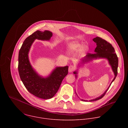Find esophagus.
Here are the masks:
<instances>
[{
  "instance_id": "esophagus-1",
  "label": "esophagus",
  "mask_w": 128,
  "mask_h": 128,
  "mask_svg": "<svg viewBox=\"0 0 128 128\" xmlns=\"http://www.w3.org/2000/svg\"><path fill=\"white\" fill-rule=\"evenodd\" d=\"M75 68L74 66H73V65H70V66L68 68V72H72L75 70Z\"/></svg>"
}]
</instances>
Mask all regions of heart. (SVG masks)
I'll return each mask as SVG.
<instances>
[{
    "mask_svg": "<svg viewBox=\"0 0 128 128\" xmlns=\"http://www.w3.org/2000/svg\"><path fill=\"white\" fill-rule=\"evenodd\" d=\"M83 45L77 42H72L68 45V50L70 53H73L77 51L80 48H81Z\"/></svg>",
    "mask_w": 128,
    "mask_h": 128,
    "instance_id": "obj_1",
    "label": "heart"
}]
</instances>
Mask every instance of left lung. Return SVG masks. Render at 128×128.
<instances>
[{
    "instance_id": "1",
    "label": "left lung",
    "mask_w": 128,
    "mask_h": 128,
    "mask_svg": "<svg viewBox=\"0 0 128 128\" xmlns=\"http://www.w3.org/2000/svg\"><path fill=\"white\" fill-rule=\"evenodd\" d=\"M92 40L96 44V47L94 50V52L96 53H95V54L88 53L82 60V63L85 64V62H88L94 58H105L108 59L115 75L114 79L111 82V83H112L113 82V81L115 79L118 73L117 69H118V58L117 56L115 53V51L114 50V48L113 47V46L110 43L108 42L106 40L100 37H96V38H94ZM73 73L76 74L77 73L76 72H74ZM75 76L76 77V75ZM110 85H110V87L108 88V89L102 95H101L100 96L95 99L89 101L90 102L95 101L102 98L105 95V94L108 90ZM81 100L84 101V102H88V100Z\"/></svg>"
}]
</instances>
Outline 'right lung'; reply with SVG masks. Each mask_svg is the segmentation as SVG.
<instances>
[{"instance_id":"1","label":"right lung","mask_w":128,"mask_h":128,"mask_svg":"<svg viewBox=\"0 0 128 128\" xmlns=\"http://www.w3.org/2000/svg\"><path fill=\"white\" fill-rule=\"evenodd\" d=\"M52 35L48 30H37L25 39L18 53V73L24 86L33 95L46 100L55 96L62 80L68 74V67H56L49 76L43 78L32 68L28 54L34 40H49Z\"/></svg>"}]
</instances>
